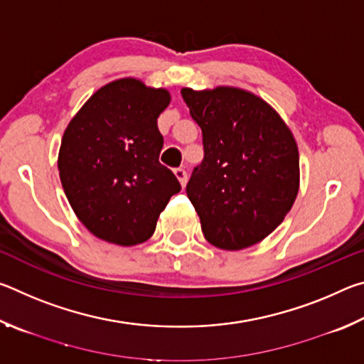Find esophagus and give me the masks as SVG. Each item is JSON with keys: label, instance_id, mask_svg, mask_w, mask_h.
<instances>
[{"label": "esophagus", "instance_id": "34e87169", "mask_svg": "<svg viewBox=\"0 0 364 364\" xmlns=\"http://www.w3.org/2000/svg\"><path fill=\"white\" fill-rule=\"evenodd\" d=\"M173 173H175V176L178 178V181H180L181 186H183V188L186 186V183H188V173H186V170L180 167V168H175Z\"/></svg>", "mask_w": 364, "mask_h": 364}]
</instances>
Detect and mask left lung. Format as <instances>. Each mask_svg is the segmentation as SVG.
I'll use <instances>...</instances> for the list:
<instances>
[{
	"label": "left lung",
	"mask_w": 364,
	"mask_h": 364,
	"mask_svg": "<svg viewBox=\"0 0 364 364\" xmlns=\"http://www.w3.org/2000/svg\"><path fill=\"white\" fill-rule=\"evenodd\" d=\"M181 96L204 143V160L186 186L202 232L223 250L258 244L282 223L299 193L292 132L250 91L183 88Z\"/></svg>",
	"instance_id": "obj_1"
}]
</instances>
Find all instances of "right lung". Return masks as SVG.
Masks as SVG:
<instances>
[{"mask_svg": "<svg viewBox=\"0 0 364 364\" xmlns=\"http://www.w3.org/2000/svg\"><path fill=\"white\" fill-rule=\"evenodd\" d=\"M170 93L138 78L101 86L67 125L58 157L64 193L86 230L102 241L149 239L180 181L159 162V115Z\"/></svg>", "mask_w": 364, "mask_h": 364, "instance_id": "right-lung-1", "label": "right lung"}]
</instances>
